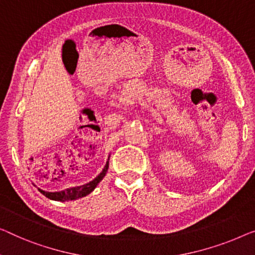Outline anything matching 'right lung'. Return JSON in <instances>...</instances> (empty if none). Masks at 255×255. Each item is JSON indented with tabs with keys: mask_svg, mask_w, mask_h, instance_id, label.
Listing matches in <instances>:
<instances>
[{
	"mask_svg": "<svg viewBox=\"0 0 255 255\" xmlns=\"http://www.w3.org/2000/svg\"><path fill=\"white\" fill-rule=\"evenodd\" d=\"M108 168H109V160L106 161V165L100 175H98L96 178H94V180L89 182V183L80 185V187L65 189L59 192H47L41 189H39V191L47 197V198L57 200V201H67V200H75V199L82 198V197H86L87 195H89V193L97 187V184L103 180L106 172H108Z\"/></svg>",
	"mask_w": 255,
	"mask_h": 255,
	"instance_id": "right-lung-1",
	"label": "right lung"
}]
</instances>
